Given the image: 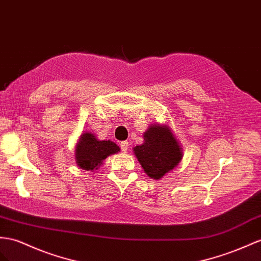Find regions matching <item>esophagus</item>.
<instances>
[{
  "mask_svg": "<svg viewBox=\"0 0 261 261\" xmlns=\"http://www.w3.org/2000/svg\"><path fill=\"white\" fill-rule=\"evenodd\" d=\"M120 148H121V150L123 152H126L128 151V148H129V143L128 141H122L121 143H120Z\"/></svg>",
  "mask_w": 261,
  "mask_h": 261,
  "instance_id": "esophagus-1",
  "label": "esophagus"
}]
</instances>
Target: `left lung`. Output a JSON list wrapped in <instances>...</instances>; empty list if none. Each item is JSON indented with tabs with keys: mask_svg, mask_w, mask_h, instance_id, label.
<instances>
[{
	"mask_svg": "<svg viewBox=\"0 0 261 261\" xmlns=\"http://www.w3.org/2000/svg\"><path fill=\"white\" fill-rule=\"evenodd\" d=\"M143 138V144L137 145L133 152L151 178L160 179L181 162V146L168 125L152 124Z\"/></svg>",
	"mask_w": 261,
	"mask_h": 261,
	"instance_id": "obj_1",
	"label": "left lung"
}]
</instances>
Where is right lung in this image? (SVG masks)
<instances>
[{"label": "right lung", "mask_w": 261, "mask_h": 261, "mask_svg": "<svg viewBox=\"0 0 261 261\" xmlns=\"http://www.w3.org/2000/svg\"><path fill=\"white\" fill-rule=\"evenodd\" d=\"M119 151V146L110 140L100 141L95 135L85 132L80 136L79 141L76 144V162L80 169L93 171L102 164V161L107 156L116 154Z\"/></svg>", "instance_id": "1"}]
</instances>
